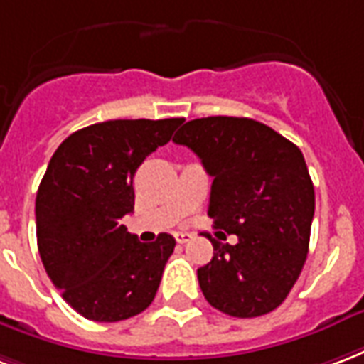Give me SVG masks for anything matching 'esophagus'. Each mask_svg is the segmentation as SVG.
<instances>
[{"label":"esophagus","instance_id":"34e87169","mask_svg":"<svg viewBox=\"0 0 364 364\" xmlns=\"http://www.w3.org/2000/svg\"><path fill=\"white\" fill-rule=\"evenodd\" d=\"M191 239H193L191 233H183V231H177V233H175V241H177V243L185 245V243H189Z\"/></svg>","mask_w":364,"mask_h":364}]
</instances>
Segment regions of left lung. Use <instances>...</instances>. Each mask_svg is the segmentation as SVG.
Returning <instances> with one entry per match:
<instances>
[{"mask_svg":"<svg viewBox=\"0 0 364 364\" xmlns=\"http://www.w3.org/2000/svg\"><path fill=\"white\" fill-rule=\"evenodd\" d=\"M173 142L214 177V228L237 235L235 245L212 239L214 257L196 270L206 301L237 318L278 309L309 252L314 187L303 152L260 121L228 115L189 121Z\"/></svg>","mask_w":364,"mask_h":364,"instance_id":"left-lung-1","label":"left lung"}]
</instances>
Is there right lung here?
Wrapping results in <instances>:
<instances>
[{"label": "right lung", "mask_w": 364, "mask_h": 364, "mask_svg": "<svg viewBox=\"0 0 364 364\" xmlns=\"http://www.w3.org/2000/svg\"><path fill=\"white\" fill-rule=\"evenodd\" d=\"M183 121L114 119L67 136L53 152L36 195L42 264L75 311L119 322L150 306L175 239L141 243L121 218L134 208L133 177L168 144Z\"/></svg>", "instance_id": "1"}]
</instances>
